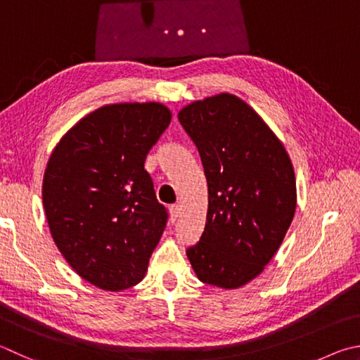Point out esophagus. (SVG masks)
<instances>
[{
    "instance_id": "1",
    "label": "esophagus",
    "mask_w": 360,
    "mask_h": 360,
    "mask_svg": "<svg viewBox=\"0 0 360 360\" xmlns=\"http://www.w3.org/2000/svg\"><path fill=\"white\" fill-rule=\"evenodd\" d=\"M179 214H181V207L178 205L169 206V215H172V220L173 221L179 217Z\"/></svg>"
}]
</instances>
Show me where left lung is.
Instances as JSON below:
<instances>
[{
	"mask_svg": "<svg viewBox=\"0 0 360 360\" xmlns=\"http://www.w3.org/2000/svg\"><path fill=\"white\" fill-rule=\"evenodd\" d=\"M178 117L198 148L209 193L205 231L187 258L202 283L240 288L264 271L292 221L291 159L263 117L234 94L195 101Z\"/></svg>",
	"mask_w": 360,
	"mask_h": 360,
	"instance_id": "8db88e82",
	"label": "left lung"
}]
</instances>
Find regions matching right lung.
Returning <instances> with one entry per match:
<instances>
[{
	"label": "right lung",
	"mask_w": 360,
	"mask_h": 360,
	"mask_svg": "<svg viewBox=\"0 0 360 360\" xmlns=\"http://www.w3.org/2000/svg\"><path fill=\"white\" fill-rule=\"evenodd\" d=\"M172 112L159 102L112 103L82 117L55 146L42 182L56 247L105 291L141 282L167 225L145 160Z\"/></svg>",
	"instance_id": "obj_1"
}]
</instances>
